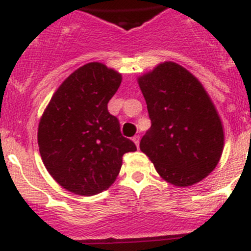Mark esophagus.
<instances>
[{"label": "esophagus", "mask_w": 251, "mask_h": 251, "mask_svg": "<svg viewBox=\"0 0 251 251\" xmlns=\"http://www.w3.org/2000/svg\"><path fill=\"white\" fill-rule=\"evenodd\" d=\"M132 141H133V143L136 144V146H140V136H133V138H132Z\"/></svg>", "instance_id": "1"}]
</instances>
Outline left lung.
<instances>
[{"instance_id": "obj_1", "label": "left lung", "mask_w": 251, "mask_h": 251, "mask_svg": "<svg viewBox=\"0 0 251 251\" xmlns=\"http://www.w3.org/2000/svg\"><path fill=\"white\" fill-rule=\"evenodd\" d=\"M151 120L140 149L168 183L189 187L216 168L225 146L221 118L191 72L163 62L137 77Z\"/></svg>"}]
</instances>
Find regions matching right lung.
<instances>
[{"mask_svg": "<svg viewBox=\"0 0 251 251\" xmlns=\"http://www.w3.org/2000/svg\"><path fill=\"white\" fill-rule=\"evenodd\" d=\"M123 76L100 62L87 63L57 88L42 114L37 130L40 154L58 184L78 196L108 189L123 165V155L135 151L123 137L108 102Z\"/></svg>", "mask_w": 251, "mask_h": 251, "instance_id": "obj_1", "label": "right lung"}]
</instances>
